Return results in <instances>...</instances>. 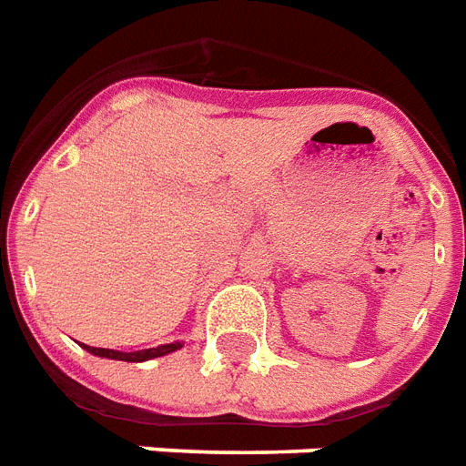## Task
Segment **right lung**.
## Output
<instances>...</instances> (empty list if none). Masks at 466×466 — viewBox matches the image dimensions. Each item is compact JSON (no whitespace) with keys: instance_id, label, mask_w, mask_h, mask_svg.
<instances>
[{"instance_id":"add662e5","label":"right lung","mask_w":466,"mask_h":466,"mask_svg":"<svg viewBox=\"0 0 466 466\" xmlns=\"http://www.w3.org/2000/svg\"><path fill=\"white\" fill-rule=\"evenodd\" d=\"M84 349L93 356H100V359H113V360H127V363H141V360L148 359H158V356H166V353H173L177 349H182L180 341H175V344H163L156 346V349H141V351H115V349H96V346H86Z\"/></svg>"}]
</instances>
